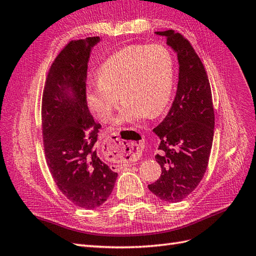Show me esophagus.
Segmentation results:
<instances>
[{
	"instance_id": "esophagus-1",
	"label": "esophagus",
	"mask_w": 256,
	"mask_h": 256,
	"mask_svg": "<svg viewBox=\"0 0 256 256\" xmlns=\"http://www.w3.org/2000/svg\"><path fill=\"white\" fill-rule=\"evenodd\" d=\"M129 138L134 140H124L118 132H112L103 143V153L113 162H134L141 156L143 140L140 134L129 131Z\"/></svg>"
}]
</instances>
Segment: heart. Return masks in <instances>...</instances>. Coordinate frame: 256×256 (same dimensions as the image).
<instances>
[{"mask_svg": "<svg viewBox=\"0 0 256 256\" xmlns=\"http://www.w3.org/2000/svg\"><path fill=\"white\" fill-rule=\"evenodd\" d=\"M98 74L99 82H92L86 94L89 108L108 122L120 94L125 103L116 122L125 125L164 111L174 86V62L162 45H130L108 57Z\"/></svg>", "mask_w": 256, "mask_h": 256, "instance_id": "b5f03b06", "label": "heart"}]
</instances>
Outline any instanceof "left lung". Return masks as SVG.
I'll use <instances>...</instances> for the list:
<instances>
[{
  "label": "left lung",
  "instance_id": "1",
  "mask_svg": "<svg viewBox=\"0 0 256 256\" xmlns=\"http://www.w3.org/2000/svg\"><path fill=\"white\" fill-rule=\"evenodd\" d=\"M176 52L178 82L176 98L164 120L154 128L160 144L155 158L162 176L148 190L167 202L188 197L208 167L214 134L211 87L204 64L190 40L174 30L156 32Z\"/></svg>",
  "mask_w": 256,
  "mask_h": 256
}]
</instances>
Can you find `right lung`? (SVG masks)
Masks as SVG:
<instances>
[{
  "label": "right lung",
  "instance_id": "1",
  "mask_svg": "<svg viewBox=\"0 0 256 256\" xmlns=\"http://www.w3.org/2000/svg\"><path fill=\"white\" fill-rule=\"evenodd\" d=\"M99 40H73L62 48L47 73L42 98L47 166L62 194L85 209L106 202L117 178L96 153L101 124L94 122L86 98L89 54Z\"/></svg>",
  "mask_w": 256,
  "mask_h": 256
}]
</instances>
